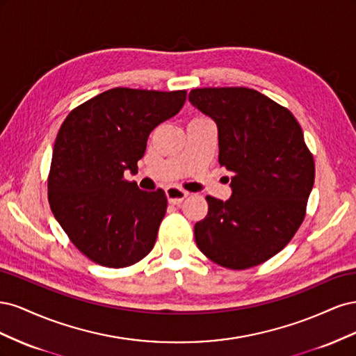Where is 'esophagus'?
I'll return each instance as SVG.
<instances>
[{
  "label": "esophagus",
  "mask_w": 356,
  "mask_h": 356,
  "mask_svg": "<svg viewBox=\"0 0 356 356\" xmlns=\"http://www.w3.org/2000/svg\"><path fill=\"white\" fill-rule=\"evenodd\" d=\"M166 196H168L169 203L179 204L182 200H184L188 196V191L182 190L179 187H168L166 188Z\"/></svg>",
  "instance_id": "34e87169"
}]
</instances>
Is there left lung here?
Returning <instances> with one entry per match:
<instances>
[{
	"label": "left lung",
	"instance_id": "8db88e82",
	"mask_svg": "<svg viewBox=\"0 0 356 356\" xmlns=\"http://www.w3.org/2000/svg\"><path fill=\"white\" fill-rule=\"evenodd\" d=\"M188 101L218 127V161L232 172L229 200L207 196L199 250L243 270L282 251L305 220L315 161L289 110L248 88L193 89Z\"/></svg>",
	"mask_w": 356,
	"mask_h": 356
}]
</instances>
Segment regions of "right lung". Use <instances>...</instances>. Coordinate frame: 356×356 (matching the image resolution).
<instances>
[{"mask_svg": "<svg viewBox=\"0 0 356 356\" xmlns=\"http://www.w3.org/2000/svg\"><path fill=\"white\" fill-rule=\"evenodd\" d=\"M186 90L114 88L74 108L53 147L49 203L71 242L96 264L122 268L153 250L168 199L124 179L148 135L178 114Z\"/></svg>", "mask_w": 356, "mask_h": 356, "instance_id": "add662e5", "label": "right lung"}]
</instances>
